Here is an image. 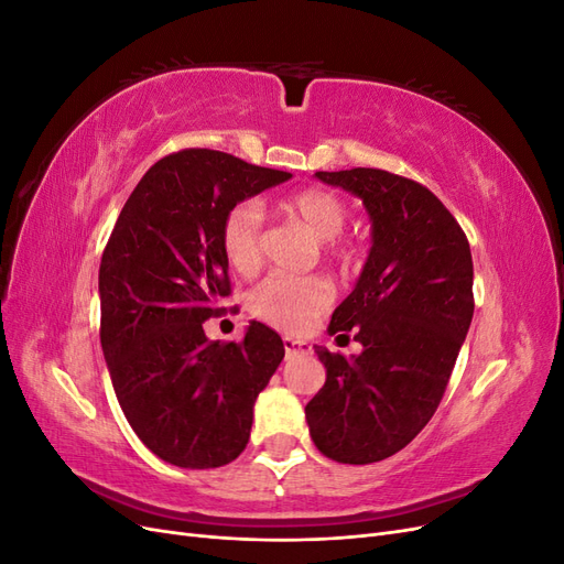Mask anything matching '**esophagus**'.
<instances>
[{"label": "esophagus", "instance_id": "34e87169", "mask_svg": "<svg viewBox=\"0 0 564 564\" xmlns=\"http://www.w3.org/2000/svg\"><path fill=\"white\" fill-rule=\"evenodd\" d=\"M284 352H286V357L299 355V352H311V346L305 344V340H296V338L284 336Z\"/></svg>", "mask_w": 564, "mask_h": 564}]
</instances>
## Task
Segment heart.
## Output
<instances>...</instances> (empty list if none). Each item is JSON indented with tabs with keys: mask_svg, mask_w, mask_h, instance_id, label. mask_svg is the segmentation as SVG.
<instances>
[{
	"mask_svg": "<svg viewBox=\"0 0 564 564\" xmlns=\"http://www.w3.org/2000/svg\"><path fill=\"white\" fill-rule=\"evenodd\" d=\"M286 216L301 224L327 259L350 265L357 261L355 245L340 240L348 224V207L338 195L324 187H308L284 202ZM220 249L228 263L240 272H253L263 259V212L256 202L235 204L220 226ZM334 282L324 275H270L249 294V313L270 327L286 334H301L334 303Z\"/></svg>",
	"mask_w": 564,
	"mask_h": 564,
	"instance_id": "heart-1",
	"label": "heart"
}]
</instances>
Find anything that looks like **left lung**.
<instances>
[{
  "label": "left lung",
  "mask_w": 564,
  "mask_h": 564,
  "mask_svg": "<svg viewBox=\"0 0 564 564\" xmlns=\"http://www.w3.org/2000/svg\"><path fill=\"white\" fill-rule=\"evenodd\" d=\"M362 197L371 249L329 334L362 352L317 346L327 381L305 404L315 447L338 464L365 466L406 447L445 395L473 319V259L466 232L429 187L383 169L317 172Z\"/></svg>",
  "instance_id": "1"
}]
</instances>
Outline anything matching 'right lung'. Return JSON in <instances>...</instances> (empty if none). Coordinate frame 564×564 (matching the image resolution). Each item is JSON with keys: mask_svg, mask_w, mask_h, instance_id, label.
Instances as JSON below:
<instances>
[{"mask_svg": "<svg viewBox=\"0 0 564 564\" xmlns=\"http://www.w3.org/2000/svg\"><path fill=\"white\" fill-rule=\"evenodd\" d=\"M292 178L209 148L152 164L119 212L98 272L100 346L119 406L143 445L181 468H218L249 442L253 402L284 357L278 332L209 340L226 308L220 226L237 202Z\"/></svg>", "mask_w": 564, "mask_h": 564, "instance_id": "right-lung-1", "label": "right lung"}]
</instances>
